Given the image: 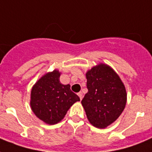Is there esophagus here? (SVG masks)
Masks as SVG:
<instances>
[{"label": "esophagus", "instance_id": "obj_1", "mask_svg": "<svg viewBox=\"0 0 152 152\" xmlns=\"http://www.w3.org/2000/svg\"><path fill=\"white\" fill-rule=\"evenodd\" d=\"M78 95H79V97H80V100L83 99V93L82 92H79L78 93Z\"/></svg>", "mask_w": 152, "mask_h": 152}]
</instances>
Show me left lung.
<instances>
[{"instance_id":"obj_1","label":"left lung","mask_w":152,"mask_h":152,"mask_svg":"<svg viewBox=\"0 0 152 152\" xmlns=\"http://www.w3.org/2000/svg\"><path fill=\"white\" fill-rule=\"evenodd\" d=\"M86 77L88 91L81 103L91 124L104 129L115 121L125 109V86L118 74L104 64L93 67Z\"/></svg>"}]
</instances>
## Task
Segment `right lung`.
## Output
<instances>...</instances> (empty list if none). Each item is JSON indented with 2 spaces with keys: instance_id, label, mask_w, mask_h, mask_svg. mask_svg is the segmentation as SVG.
Returning a JSON list of instances; mask_svg holds the SVG:
<instances>
[{
  "instance_id": "right-lung-1",
  "label": "right lung",
  "mask_w": 152,
  "mask_h": 152,
  "mask_svg": "<svg viewBox=\"0 0 152 152\" xmlns=\"http://www.w3.org/2000/svg\"><path fill=\"white\" fill-rule=\"evenodd\" d=\"M57 70L49 72L34 85L31 95V106L34 114L44 122L54 125L64 118L70 106L80 98L59 80Z\"/></svg>"
}]
</instances>
